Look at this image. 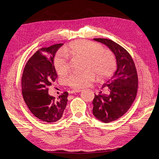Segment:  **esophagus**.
Instances as JSON below:
<instances>
[{
    "label": "esophagus",
    "mask_w": 159,
    "mask_h": 159,
    "mask_svg": "<svg viewBox=\"0 0 159 159\" xmlns=\"http://www.w3.org/2000/svg\"><path fill=\"white\" fill-rule=\"evenodd\" d=\"M80 89H73V90L71 91V93L73 94V93H79V92H80Z\"/></svg>",
    "instance_id": "obj_1"
}]
</instances>
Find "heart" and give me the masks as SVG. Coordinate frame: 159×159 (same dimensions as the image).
<instances>
[{
	"label": "heart",
	"instance_id": "obj_1",
	"mask_svg": "<svg viewBox=\"0 0 159 159\" xmlns=\"http://www.w3.org/2000/svg\"><path fill=\"white\" fill-rule=\"evenodd\" d=\"M64 53L72 57L84 60L85 69L89 70L82 73L71 74L67 79V83L73 88H83L93 81L95 75L99 79H104L111 74L115 67V60L111 52L103 50L102 46L88 40H77L64 48ZM60 53L56 57L55 68L60 75L69 71L67 57Z\"/></svg>",
	"mask_w": 159,
	"mask_h": 159
}]
</instances>
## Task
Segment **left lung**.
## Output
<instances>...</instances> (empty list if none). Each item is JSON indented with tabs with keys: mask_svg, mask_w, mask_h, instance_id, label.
Listing matches in <instances>:
<instances>
[{
	"mask_svg": "<svg viewBox=\"0 0 159 159\" xmlns=\"http://www.w3.org/2000/svg\"><path fill=\"white\" fill-rule=\"evenodd\" d=\"M94 40L106 46L116 59V70L103 85L106 93L101 91L94 95L92 102L94 116L101 122L109 123L125 114L134 102L138 89L137 71L131 56L122 47L111 39Z\"/></svg>",
	"mask_w": 159,
	"mask_h": 159,
	"instance_id": "8db88e82",
	"label": "left lung"
}]
</instances>
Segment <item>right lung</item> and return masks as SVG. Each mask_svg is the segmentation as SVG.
Masks as SVG:
<instances>
[{
    "mask_svg": "<svg viewBox=\"0 0 159 159\" xmlns=\"http://www.w3.org/2000/svg\"><path fill=\"white\" fill-rule=\"evenodd\" d=\"M62 45L61 43L39 49L26 63L21 78L22 95L28 108L36 117L48 123L58 121L67 104V92L57 99L48 92L57 77L55 54Z\"/></svg>",
    "mask_w": 159,
    "mask_h": 159,
    "instance_id": "obj_1",
    "label": "right lung"
}]
</instances>
